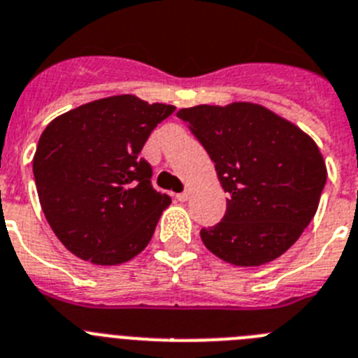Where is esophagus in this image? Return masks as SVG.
Listing matches in <instances>:
<instances>
[{
    "label": "esophagus",
    "mask_w": 358,
    "mask_h": 358,
    "mask_svg": "<svg viewBox=\"0 0 358 358\" xmlns=\"http://www.w3.org/2000/svg\"><path fill=\"white\" fill-rule=\"evenodd\" d=\"M176 200L178 201H187L189 200V191H183V192H178V194H176Z\"/></svg>",
    "instance_id": "34e87169"
}]
</instances>
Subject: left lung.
I'll list each match as a JSON object with an SVG mask.
<instances>
[{
  "instance_id": "obj_1",
  "label": "left lung",
  "mask_w": 358,
  "mask_h": 358,
  "mask_svg": "<svg viewBox=\"0 0 358 358\" xmlns=\"http://www.w3.org/2000/svg\"><path fill=\"white\" fill-rule=\"evenodd\" d=\"M209 153L225 192L217 225L201 229L214 256L236 266H259L299 239L319 207L326 164L303 129L265 106L200 104L176 113Z\"/></svg>"
}]
</instances>
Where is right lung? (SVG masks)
Returning <instances> with one entry per match:
<instances>
[{
	"mask_svg": "<svg viewBox=\"0 0 358 358\" xmlns=\"http://www.w3.org/2000/svg\"><path fill=\"white\" fill-rule=\"evenodd\" d=\"M173 111L175 106L115 95L46 126L34 178L46 222L71 254L110 266L148 247L171 198L153 189V169L141 151Z\"/></svg>",
	"mask_w": 358,
	"mask_h": 358,
	"instance_id": "obj_1",
	"label": "right lung"
}]
</instances>
